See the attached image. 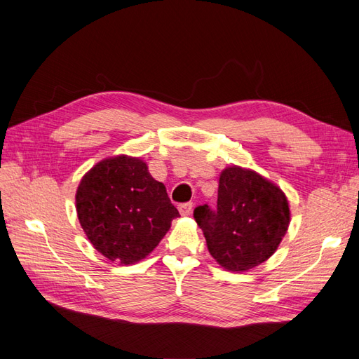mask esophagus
I'll list each match as a JSON object with an SVG mask.
<instances>
[{"label": "esophagus", "mask_w": 359, "mask_h": 359, "mask_svg": "<svg viewBox=\"0 0 359 359\" xmlns=\"http://www.w3.org/2000/svg\"><path fill=\"white\" fill-rule=\"evenodd\" d=\"M178 210L181 212V215H190L193 211V203L191 202H186L178 205Z\"/></svg>", "instance_id": "obj_1"}]
</instances>
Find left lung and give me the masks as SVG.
Wrapping results in <instances>:
<instances>
[{
    "label": "left lung",
    "mask_w": 359,
    "mask_h": 359,
    "mask_svg": "<svg viewBox=\"0 0 359 359\" xmlns=\"http://www.w3.org/2000/svg\"><path fill=\"white\" fill-rule=\"evenodd\" d=\"M211 256L227 271H248L274 255L289 227V202L276 184L240 166L220 173L217 208H194Z\"/></svg>",
    "instance_id": "8db88e82"
}]
</instances>
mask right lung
<instances>
[{"instance_id":"1","label":"right lung","mask_w":359,"mask_h":359,"mask_svg":"<svg viewBox=\"0 0 359 359\" xmlns=\"http://www.w3.org/2000/svg\"><path fill=\"white\" fill-rule=\"evenodd\" d=\"M76 211L97 252L124 265L153 252L180 215L147 163L128 156L104 158L85 173Z\"/></svg>"}]
</instances>
